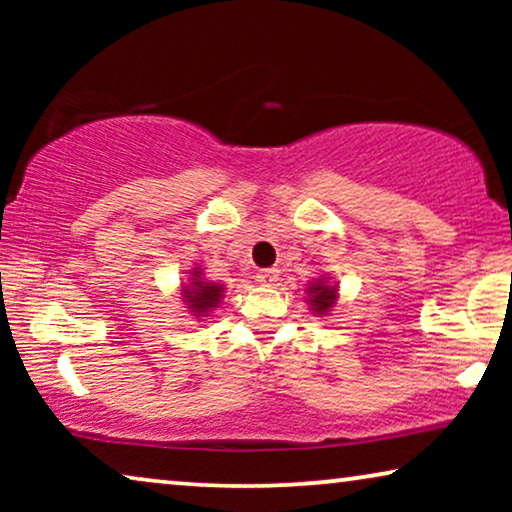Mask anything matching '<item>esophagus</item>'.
Listing matches in <instances>:
<instances>
[{"mask_svg": "<svg viewBox=\"0 0 512 512\" xmlns=\"http://www.w3.org/2000/svg\"><path fill=\"white\" fill-rule=\"evenodd\" d=\"M279 279V270L277 268H265L256 272V282L263 286H272Z\"/></svg>", "mask_w": 512, "mask_h": 512, "instance_id": "esophagus-1", "label": "esophagus"}]
</instances>
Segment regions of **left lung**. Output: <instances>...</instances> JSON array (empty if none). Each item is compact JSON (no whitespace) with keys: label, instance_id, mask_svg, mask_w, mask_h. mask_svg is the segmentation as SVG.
<instances>
[{"label":"left lung","instance_id":"left-lung-1","mask_svg":"<svg viewBox=\"0 0 512 512\" xmlns=\"http://www.w3.org/2000/svg\"><path fill=\"white\" fill-rule=\"evenodd\" d=\"M307 303H310V310L314 314H324L331 312V307L338 300V286L328 284V279H314V282L307 286Z\"/></svg>","mask_w":512,"mask_h":512}]
</instances>
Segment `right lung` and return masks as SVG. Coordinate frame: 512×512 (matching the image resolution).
Masks as SVG:
<instances>
[{
    "instance_id": "obj_1",
    "label": "right lung",
    "mask_w": 512,
    "mask_h": 512,
    "mask_svg": "<svg viewBox=\"0 0 512 512\" xmlns=\"http://www.w3.org/2000/svg\"><path fill=\"white\" fill-rule=\"evenodd\" d=\"M181 296L188 305V312H193L195 317H207L209 310H214L221 303L223 284L209 282V279L202 277L200 268H193L188 284L181 286Z\"/></svg>"
}]
</instances>
